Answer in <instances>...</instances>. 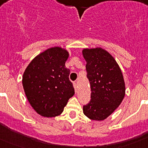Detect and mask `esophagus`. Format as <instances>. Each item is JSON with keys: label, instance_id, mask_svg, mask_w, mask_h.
I'll return each mask as SVG.
<instances>
[{"label": "esophagus", "instance_id": "obj_1", "mask_svg": "<svg viewBox=\"0 0 148 148\" xmlns=\"http://www.w3.org/2000/svg\"><path fill=\"white\" fill-rule=\"evenodd\" d=\"M73 86H74V88H75V92H77V88H78V86H77L76 82H74V83H73Z\"/></svg>", "mask_w": 148, "mask_h": 148}]
</instances>
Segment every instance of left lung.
I'll return each mask as SVG.
<instances>
[{
  "label": "left lung",
  "mask_w": 148,
  "mask_h": 148,
  "mask_svg": "<svg viewBox=\"0 0 148 148\" xmlns=\"http://www.w3.org/2000/svg\"><path fill=\"white\" fill-rule=\"evenodd\" d=\"M82 54L91 89V100L84 106V114L91 120L103 121L125 98L122 73L114 58L102 48L84 49Z\"/></svg>",
  "instance_id": "8db88e82"
}]
</instances>
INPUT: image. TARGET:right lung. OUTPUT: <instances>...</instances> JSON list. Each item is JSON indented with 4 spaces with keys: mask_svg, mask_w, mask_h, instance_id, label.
I'll return each mask as SVG.
<instances>
[{
    "mask_svg": "<svg viewBox=\"0 0 148 148\" xmlns=\"http://www.w3.org/2000/svg\"><path fill=\"white\" fill-rule=\"evenodd\" d=\"M69 53L55 47L38 55L23 73L22 84L30 105L40 116L56 117L75 94L65 66Z\"/></svg>",
    "mask_w": 148,
    "mask_h": 148,
    "instance_id": "obj_1",
    "label": "right lung"
}]
</instances>
